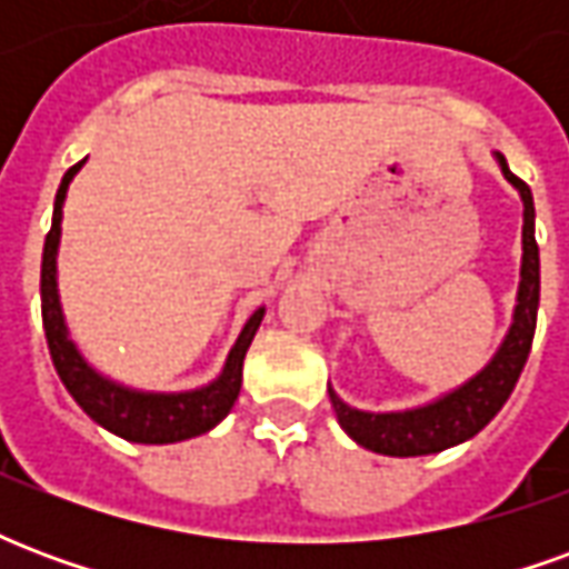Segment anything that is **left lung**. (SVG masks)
<instances>
[{"mask_svg": "<svg viewBox=\"0 0 569 569\" xmlns=\"http://www.w3.org/2000/svg\"><path fill=\"white\" fill-rule=\"evenodd\" d=\"M497 163H500L506 182H512L515 191L525 200V228H521L525 252H521V283H518V298H515L512 326L502 338L500 350L476 378H469L457 390L439 396L436 402H427V406L375 415V411H359V408L347 406L345 399L329 387V399H332L341 429L369 451L387 453V457H423V453H439L472 439L497 418V411L506 406V399L512 396L515 383L521 378L527 353L533 345V332H537L539 247L533 237L537 212H533L530 188L509 170L500 151H497Z\"/></svg>", "mask_w": 569, "mask_h": 569, "instance_id": "left-lung-1", "label": "left lung"}]
</instances>
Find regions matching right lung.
Returning a JSON list of instances; mask_svg holds the SVG:
<instances>
[{
	"label": "right lung",
	"mask_w": 569,
	"mask_h": 569,
	"mask_svg": "<svg viewBox=\"0 0 569 569\" xmlns=\"http://www.w3.org/2000/svg\"><path fill=\"white\" fill-rule=\"evenodd\" d=\"M81 163L84 161L69 167L63 182L57 188L54 219H51V231L44 237L42 252V322L57 375H60L69 396L79 402L81 411L121 439L142 441V445H170V441H186L200 436V432H210L234 408L237 396H240L243 357H247L249 345L259 332L264 308L256 310L247 320L237 345L231 347V353L224 359L222 375L207 387H198V390L142 393V390H130V387L109 381L100 371L91 369L79 353L76 341L69 338L67 317H63L60 292H57V247H60L63 200H67V188L72 176L81 170Z\"/></svg>",
	"instance_id": "right-lung-1"
}]
</instances>
